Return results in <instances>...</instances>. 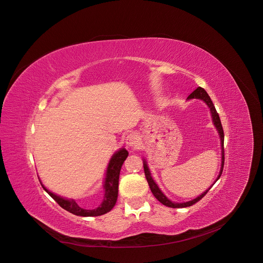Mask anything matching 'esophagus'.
I'll list each match as a JSON object with an SVG mask.
<instances>
[{
	"label": "esophagus",
	"mask_w": 263,
	"mask_h": 263,
	"mask_svg": "<svg viewBox=\"0 0 263 263\" xmlns=\"http://www.w3.org/2000/svg\"><path fill=\"white\" fill-rule=\"evenodd\" d=\"M137 142H138V137H137V135L135 133H130L126 137V143L131 148H135V146L137 145Z\"/></svg>",
	"instance_id": "1"
}]
</instances>
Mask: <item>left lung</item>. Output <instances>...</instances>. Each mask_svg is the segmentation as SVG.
I'll use <instances>...</instances> for the list:
<instances>
[{
  "label": "left lung",
  "mask_w": 263,
  "mask_h": 263,
  "mask_svg": "<svg viewBox=\"0 0 263 263\" xmlns=\"http://www.w3.org/2000/svg\"><path fill=\"white\" fill-rule=\"evenodd\" d=\"M188 98H189V99H191V98L201 99V100H203V101L208 104V106L210 107L211 112H212V117H213L214 124H215L216 128H217V129H218V131H219L220 138H221V143H222V167H221V171H220L219 177H218V179L216 180V181H218V180H219V178L221 177L222 172H223L224 161H225V155H224V131H223V127H222V124H221V121H220L219 115H218V112H217V110H216V108H215V105L213 104V101L211 100V98H210L209 94L205 92V90L203 89V87L198 86L195 91H193V92L189 95V97H188ZM143 169H144L145 178H146V181H147V183H148V186H149V189H151L152 193L154 194V196H155V197H156V198H157V199H158L162 204H164V205H166V206H168V208L180 209V208H188V206H191V205L195 204L196 202H198L200 199H202V198L205 196V194L209 192V190L212 188V187H211L209 190H206L205 192H203L200 196H198L197 198H195V199H193V200H191V201L183 202V203L172 202V201H170L169 199H167V197H166V196H165V195L160 191V189L158 188V186L156 185V183H155V182H154V180L152 179V177H151V173H149V170H148V168H147V165H146L145 161H144V163H143ZM214 184H215V183H214ZM214 184H213V185H214Z\"/></svg>",
  "instance_id": "left-lung-1"
}]
</instances>
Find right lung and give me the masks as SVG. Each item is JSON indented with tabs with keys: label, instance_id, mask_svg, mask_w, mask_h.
<instances>
[{
	"label": "right lung",
	"instance_id": "add662e5",
	"mask_svg": "<svg viewBox=\"0 0 263 263\" xmlns=\"http://www.w3.org/2000/svg\"><path fill=\"white\" fill-rule=\"evenodd\" d=\"M127 157H128V152L125 148L120 149L112 156V158L108 164V168H107V172H106V179H105V183L103 186V188L105 190L103 201L98 208H96L94 210L82 209L73 199L62 198V197L57 196L55 194L49 192L43 185H42V187L55 200V202L61 208H63L64 210L68 211L69 213H71L73 215L81 216V217H96V216L104 215V214L108 213L109 211H111V209L115 206V204L117 202L118 191H119L120 171H121L122 165Z\"/></svg>",
	"mask_w": 263,
	"mask_h": 263
}]
</instances>
